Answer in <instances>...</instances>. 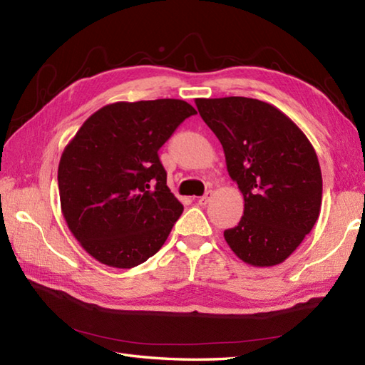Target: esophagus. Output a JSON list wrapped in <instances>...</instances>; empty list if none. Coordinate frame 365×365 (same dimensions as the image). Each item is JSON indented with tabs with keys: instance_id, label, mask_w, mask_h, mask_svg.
Segmentation results:
<instances>
[{
	"instance_id": "obj_1",
	"label": "esophagus",
	"mask_w": 365,
	"mask_h": 365,
	"mask_svg": "<svg viewBox=\"0 0 365 365\" xmlns=\"http://www.w3.org/2000/svg\"><path fill=\"white\" fill-rule=\"evenodd\" d=\"M210 199H212V191H207L204 196H200L197 199V202H199V205H207L208 202H210Z\"/></svg>"
}]
</instances>
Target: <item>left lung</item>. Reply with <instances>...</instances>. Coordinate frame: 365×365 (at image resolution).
Segmentation results:
<instances>
[{
	"label": "left lung",
	"mask_w": 365,
	"mask_h": 365,
	"mask_svg": "<svg viewBox=\"0 0 365 365\" xmlns=\"http://www.w3.org/2000/svg\"><path fill=\"white\" fill-rule=\"evenodd\" d=\"M245 199L238 226L224 230L230 250L252 267L282 263L301 245L322 208L315 149L289 115L257 98H196Z\"/></svg>",
	"instance_id": "1"
}]
</instances>
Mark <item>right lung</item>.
Instances as JSON below:
<instances>
[{
  "mask_svg": "<svg viewBox=\"0 0 365 365\" xmlns=\"http://www.w3.org/2000/svg\"><path fill=\"white\" fill-rule=\"evenodd\" d=\"M192 114L177 98L111 103L66 145L58 168L61 210L100 263L133 268L165 245L183 205L168 188L158 150Z\"/></svg>",
  "mask_w": 365,
  "mask_h": 365,
  "instance_id": "1",
  "label": "right lung"
}]
</instances>
